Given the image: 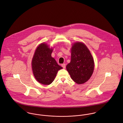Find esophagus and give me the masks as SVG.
Returning a JSON list of instances; mask_svg holds the SVG:
<instances>
[{"instance_id": "1", "label": "esophagus", "mask_w": 123, "mask_h": 123, "mask_svg": "<svg viewBox=\"0 0 123 123\" xmlns=\"http://www.w3.org/2000/svg\"><path fill=\"white\" fill-rule=\"evenodd\" d=\"M62 66L63 67V68H65V67H66V64H65V63H63V64H62Z\"/></svg>"}]
</instances>
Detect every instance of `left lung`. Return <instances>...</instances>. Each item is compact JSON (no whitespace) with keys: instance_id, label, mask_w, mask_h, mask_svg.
<instances>
[{"instance_id":"left-lung-1","label":"left lung","mask_w":123,"mask_h":123,"mask_svg":"<svg viewBox=\"0 0 123 123\" xmlns=\"http://www.w3.org/2000/svg\"><path fill=\"white\" fill-rule=\"evenodd\" d=\"M71 61L66 69L72 80L81 84L87 82L92 76L94 69L93 57L85 44L76 42L71 49Z\"/></svg>"}]
</instances>
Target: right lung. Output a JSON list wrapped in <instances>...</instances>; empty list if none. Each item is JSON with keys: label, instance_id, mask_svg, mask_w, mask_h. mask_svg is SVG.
<instances>
[{"label": "right lung", "instance_id": "right-lung-1", "mask_svg": "<svg viewBox=\"0 0 123 123\" xmlns=\"http://www.w3.org/2000/svg\"><path fill=\"white\" fill-rule=\"evenodd\" d=\"M53 51L46 43H42L35 50L32 59V70L35 79L43 85L51 84L58 71L62 69L52 57Z\"/></svg>", "mask_w": 123, "mask_h": 123}]
</instances>
